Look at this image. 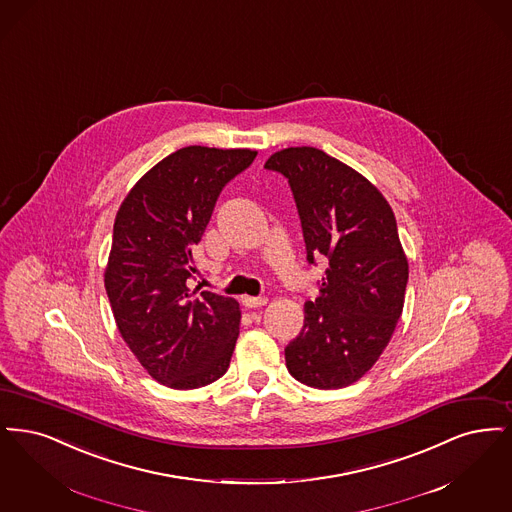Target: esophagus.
I'll list each match as a JSON object with an SVG mask.
<instances>
[{"label": "esophagus", "mask_w": 512, "mask_h": 512, "mask_svg": "<svg viewBox=\"0 0 512 512\" xmlns=\"http://www.w3.org/2000/svg\"><path fill=\"white\" fill-rule=\"evenodd\" d=\"M243 304L246 308H262V306H266L267 298L266 296H245Z\"/></svg>", "instance_id": "1"}]
</instances>
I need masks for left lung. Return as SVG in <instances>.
Returning <instances> with one entry per match:
<instances>
[{
	"instance_id": "1",
	"label": "left lung",
	"mask_w": 512,
	"mask_h": 512,
	"mask_svg": "<svg viewBox=\"0 0 512 512\" xmlns=\"http://www.w3.org/2000/svg\"><path fill=\"white\" fill-rule=\"evenodd\" d=\"M264 166L289 179L308 262L329 264L285 348L287 369L319 390L350 386L377 363L403 312L409 264L394 212L369 179L315 147L277 151Z\"/></svg>"
}]
</instances>
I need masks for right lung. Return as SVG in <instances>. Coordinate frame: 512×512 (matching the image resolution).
<instances>
[{
    "label": "right lung",
    "instance_id": "add662e5",
    "mask_svg": "<svg viewBox=\"0 0 512 512\" xmlns=\"http://www.w3.org/2000/svg\"><path fill=\"white\" fill-rule=\"evenodd\" d=\"M252 149L189 145L162 158L122 200L105 267L118 333L160 384L193 390L222 377L239 336L235 298L191 289L193 250L223 185Z\"/></svg>",
    "mask_w": 512,
    "mask_h": 512
}]
</instances>
